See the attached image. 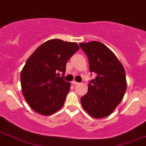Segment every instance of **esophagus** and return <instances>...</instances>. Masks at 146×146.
I'll return each instance as SVG.
<instances>
[{"mask_svg": "<svg viewBox=\"0 0 146 146\" xmlns=\"http://www.w3.org/2000/svg\"><path fill=\"white\" fill-rule=\"evenodd\" d=\"M71 83H72V84H79V82H76V81H75V80L72 81Z\"/></svg>", "mask_w": 146, "mask_h": 146, "instance_id": "esophagus-1", "label": "esophagus"}]
</instances>
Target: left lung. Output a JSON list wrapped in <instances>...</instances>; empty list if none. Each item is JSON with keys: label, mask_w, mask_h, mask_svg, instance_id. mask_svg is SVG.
<instances>
[{"label": "left lung", "mask_w": 146, "mask_h": 146, "mask_svg": "<svg viewBox=\"0 0 146 146\" xmlns=\"http://www.w3.org/2000/svg\"><path fill=\"white\" fill-rule=\"evenodd\" d=\"M80 46L89 59L91 73L97 74L81 98V104L93 118H105L122 100L127 89L125 71L115 54L102 43L90 41Z\"/></svg>", "instance_id": "obj_1"}]
</instances>
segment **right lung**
<instances>
[{"label": "right lung", "instance_id": "1", "mask_svg": "<svg viewBox=\"0 0 146 146\" xmlns=\"http://www.w3.org/2000/svg\"><path fill=\"white\" fill-rule=\"evenodd\" d=\"M79 49L76 42L50 39L28 59L21 73L22 93L36 113L49 116L63 107L70 83L59 77V71L64 74L67 61Z\"/></svg>", "mask_w": 146, "mask_h": 146}]
</instances>
